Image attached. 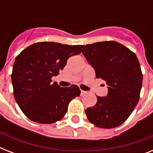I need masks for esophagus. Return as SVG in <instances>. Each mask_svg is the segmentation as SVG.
Listing matches in <instances>:
<instances>
[{
    "mask_svg": "<svg viewBox=\"0 0 153 153\" xmlns=\"http://www.w3.org/2000/svg\"><path fill=\"white\" fill-rule=\"evenodd\" d=\"M87 93L86 91H81V95H85Z\"/></svg>",
    "mask_w": 153,
    "mask_h": 153,
    "instance_id": "obj_1",
    "label": "esophagus"
}]
</instances>
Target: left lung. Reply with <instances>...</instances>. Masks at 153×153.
<instances>
[{
    "instance_id": "left-lung-1",
    "label": "left lung",
    "mask_w": 153,
    "mask_h": 153,
    "mask_svg": "<svg viewBox=\"0 0 153 153\" xmlns=\"http://www.w3.org/2000/svg\"><path fill=\"white\" fill-rule=\"evenodd\" d=\"M82 51L96 77L106 82V97L97 96L95 105L86 109L91 123L99 128L121 126L140 99L143 74L137 55L120 43L103 41L83 45Z\"/></svg>"
}]
</instances>
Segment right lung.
<instances>
[{
    "label": "right lung",
    "mask_w": 153,
    "mask_h": 153,
    "mask_svg": "<svg viewBox=\"0 0 153 153\" xmlns=\"http://www.w3.org/2000/svg\"><path fill=\"white\" fill-rule=\"evenodd\" d=\"M82 47L39 42L16 57L12 73L13 94L27 118L52 124L64 117L70 102L81 91L76 85L61 87L51 78L64 68L71 56L80 54Z\"/></svg>",
    "instance_id": "add662e5"
}]
</instances>
